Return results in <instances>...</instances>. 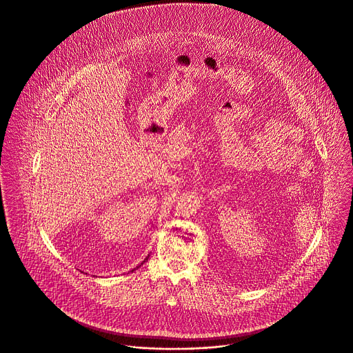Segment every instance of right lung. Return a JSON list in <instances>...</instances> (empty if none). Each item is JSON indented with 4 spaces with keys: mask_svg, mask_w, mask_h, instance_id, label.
<instances>
[{
    "mask_svg": "<svg viewBox=\"0 0 353 353\" xmlns=\"http://www.w3.org/2000/svg\"><path fill=\"white\" fill-rule=\"evenodd\" d=\"M145 260H148V257H146V259H145ZM145 260H143V261H145Z\"/></svg>",
    "mask_w": 353,
    "mask_h": 353,
    "instance_id": "right-lung-1",
    "label": "right lung"
}]
</instances>
